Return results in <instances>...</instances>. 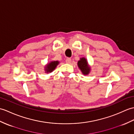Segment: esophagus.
<instances>
[{
  "label": "esophagus",
  "mask_w": 134,
  "mask_h": 134,
  "mask_svg": "<svg viewBox=\"0 0 134 134\" xmlns=\"http://www.w3.org/2000/svg\"><path fill=\"white\" fill-rule=\"evenodd\" d=\"M66 63H68V64L71 63V58H67L66 59Z\"/></svg>",
  "instance_id": "esophagus-1"
}]
</instances>
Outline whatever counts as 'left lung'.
Here are the masks:
<instances>
[{"label":"left lung","instance_id":"obj_1","mask_svg":"<svg viewBox=\"0 0 134 134\" xmlns=\"http://www.w3.org/2000/svg\"><path fill=\"white\" fill-rule=\"evenodd\" d=\"M77 66L80 68V71H82L83 74L85 75H88L91 70V68L89 66L88 62L85 58H82L77 62Z\"/></svg>","mask_w":134,"mask_h":134}]
</instances>
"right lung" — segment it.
Returning <instances> with one entry per match:
<instances>
[{"instance_id":"obj_1","label":"right lung","mask_w":134,"mask_h":134,"mask_svg":"<svg viewBox=\"0 0 134 134\" xmlns=\"http://www.w3.org/2000/svg\"><path fill=\"white\" fill-rule=\"evenodd\" d=\"M59 63V61H51L49 62L44 67L46 72L48 73L52 72L55 69V68L57 67Z\"/></svg>"}]
</instances>
